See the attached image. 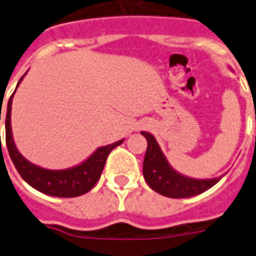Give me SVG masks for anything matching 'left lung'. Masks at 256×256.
<instances>
[{
  "label": "left lung",
  "instance_id": "8db88e82",
  "mask_svg": "<svg viewBox=\"0 0 256 256\" xmlns=\"http://www.w3.org/2000/svg\"><path fill=\"white\" fill-rule=\"evenodd\" d=\"M147 139V151L143 160V176L151 189L162 196L186 198L205 192L216 186L222 176L213 178H194L182 175L172 167L151 132H140Z\"/></svg>",
  "mask_w": 256,
  "mask_h": 256
}]
</instances>
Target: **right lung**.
Wrapping results in <instances>:
<instances>
[{
  "instance_id": "add662e5",
  "label": "right lung",
  "mask_w": 256,
  "mask_h": 256,
  "mask_svg": "<svg viewBox=\"0 0 256 256\" xmlns=\"http://www.w3.org/2000/svg\"><path fill=\"white\" fill-rule=\"evenodd\" d=\"M24 74L18 81L16 88L20 84V81L24 80ZM13 96L14 93L9 98L8 109H6L5 114L6 147H8L10 158H12V160H13L20 178H24L30 186H32V188L39 190V192L44 193V194H48V196L78 197L89 192L94 186L96 182H98L110 151L116 148L117 146H120L124 139L112 143V144L98 147L90 156L86 158L84 162H81L78 166H74V167L66 168V170H48V168L39 167L36 164L27 160L26 158L18 151L16 143H14L13 132H12V104H13Z\"/></svg>"
}]
</instances>
